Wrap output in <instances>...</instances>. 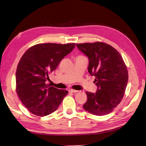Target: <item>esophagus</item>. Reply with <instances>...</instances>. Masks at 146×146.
<instances>
[{
    "label": "esophagus",
    "mask_w": 146,
    "mask_h": 146,
    "mask_svg": "<svg viewBox=\"0 0 146 146\" xmlns=\"http://www.w3.org/2000/svg\"><path fill=\"white\" fill-rule=\"evenodd\" d=\"M69 92L70 93H78V91L75 90H73V89H70V90H69Z\"/></svg>",
    "instance_id": "34e87169"
}]
</instances>
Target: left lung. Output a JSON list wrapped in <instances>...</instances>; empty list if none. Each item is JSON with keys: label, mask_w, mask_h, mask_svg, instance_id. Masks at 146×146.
I'll return each mask as SVG.
<instances>
[{"label": "left lung", "mask_w": 146, "mask_h": 146, "mask_svg": "<svg viewBox=\"0 0 146 146\" xmlns=\"http://www.w3.org/2000/svg\"><path fill=\"white\" fill-rule=\"evenodd\" d=\"M88 57V72L95 76L96 93L86 92L83 108L90 113L103 116L110 113L122 101L128 81L127 66L120 53L103 42L76 43Z\"/></svg>", "instance_id": "8db88e82"}]
</instances>
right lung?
I'll return each instance as SVG.
<instances>
[{
  "mask_svg": "<svg viewBox=\"0 0 146 146\" xmlns=\"http://www.w3.org/2000/svg\"><path fill=\"white\" fill-rule=\"evenodd\" d=\"M75 43H39L30 47L17 68L16 91L20 101L32 113L44 116L56 111L68 94L65 90L49 86L46 81Z\"/></svg>",
  "mask_w": 146,
  "mask_h": 146,
  "instance_id": "right-lung-1",
  "label": "right lung"
}]
</instances>
